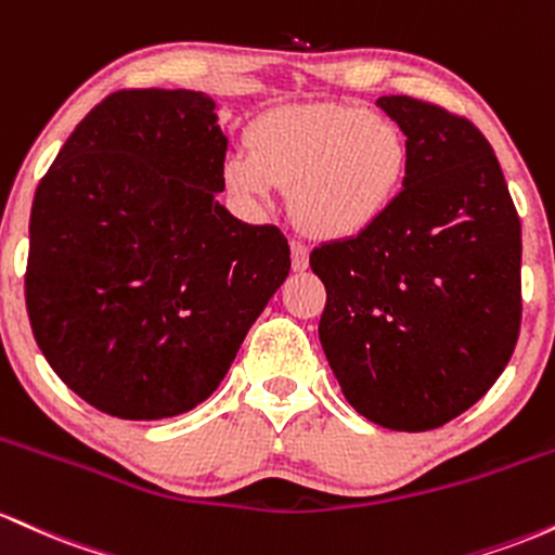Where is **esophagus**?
Instances as JSON below:
<instances>
[{
	"label": "esophagus",
	"mask_w": 555,
	"mask_h": 555,
	"mask_svg": "<svg viewBox=\"0 0 555 555\" xmlns=\"http://www.w3.org/2000/svg\"><path fill=\"white\" fill-rule=\"evenodd\" d=\"M291 259H294V270H307L309 267V248L301 241H291Z\"/></svg>",
	"instance_id": "esophagus-1"
}]
</instances>
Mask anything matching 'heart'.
<instances>
[{"label": "heart", "mask_w": 555, "mask_h": 555, "mask_svg": "<svg viewBox=\"0 0 555 555\" xmlns=\"http://www.w3.org/2000/svg\"><path fill=\"white\" fill-rule=\"evenodd\" d=\"M222 165L238 202L267 209L294 189L291 209L309 235L348 241L393 209L409 172L406 135L393 120L348 104L283 107L264 115Z\"/></svg>", "instance_id": "heart-1"}]
</instances>
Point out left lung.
<instances>
[{"label": "left lung", "mask_w": 555, "mask_h": 555, "mask_svg": "<svg viewBox=\"0 0 555 555\" xmlns=\"http://www.w3.org/2000/svg\"><path fill=\"white\" fill-rule=\"evenodd\" d=\"M409 172L375 228L309 254L325 283L320 340L353 409L425 433L493 388L521 325V225L475 122L414 96H379Z\"/></svg>", "instance_id": "8db88e82"}]
</instances>
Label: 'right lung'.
Masks as SVG:
<instances>
[{
	"mask_svg": "<svg viewBox=\"0 0 555 555\" xmlns=\"http://www.w3.org/2000/svg\"><path fill=\"white\" fill-rule=\"evenodd\" d=\"M215 107L183 89L109 93L36 189L34 338L109 416L165 420L209 398L288 278L285 235L217 202L228 139Z\"/></svg>",
	"mask_w": 555,
	"mask_h": 555,
	"instance_id": "add662e5",
	"label": "right lung"
}]
</instances>
